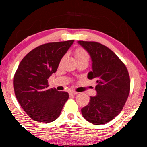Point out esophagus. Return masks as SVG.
Here are the masks:
<instances>
[{
  "label": "esophagus",
  "instance_id": "1",
  "mask_svg": "<svg viewBox=\"0 0 147 147\" xmlns=\"http://www.w3.org/2000/svg\"><path fill=\"white\" fill-rule=\"evenodd\" d=\"M69 94H70V95H75L76 94H77V92H75V91L71 90V91H70V92H69Z\"/></svg>",
  "mask_w": 147,
  "mask_h": 147
}]
</instances>
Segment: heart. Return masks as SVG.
Segmentation results:
<instances>
[{
    "instance_id": "heart-1",
    "label": "heart",
    "mask_w": 147,
    "mask_h": 147,
    "mask_svg": "<svg viewBox=\"0 0 147 147\" xmlns=\"http://www.w3.org/2000/svg\"><path fill=\"white\" fill-rule=\"evenodd\" d=\"M75 56L77 61L84 59H89V54L85 49L82 48H78L75 50Z\"/></svg>"
}]
</instances>
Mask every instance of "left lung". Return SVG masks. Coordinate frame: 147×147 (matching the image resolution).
<instances>
[{
    "label": "left lung",
    "mask_w": 147,
    "mask_h": 147,
    "mask_svg": "<svg viewBox=\"0 0 147 147\" xmlns=\"http://www.w3.org/2000/svg\"><path fill=\"white\" fill-rule=\"evenodd\" d=\"M92 59L89 79H97V95L82 109L83 117L93 124L114 119L122 110L130 92V77L124 63L108 47L95 41H79Z\"/></svg>",
    "instance_id": "obj_1"
}]
</instances>
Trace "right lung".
Segmentation results:
<instances>
[{"label":"right lung","instance_id":"right-lung-1","mask_svg":"<svg viewBox=\"0 0 147 147\" xmlns=\"http://www.w3.org/2000/svg\"><path fill=\"white\" fill-rule=\"evenodd\" d=\"M74 40L36 47L24 57L14 77L18 103L33 120L49 123L59 117L69 98L68 92L48 88V78L56 72L60 61Z\"/></svg>","mask_w":147,"mask_h":147}]
</instances>
